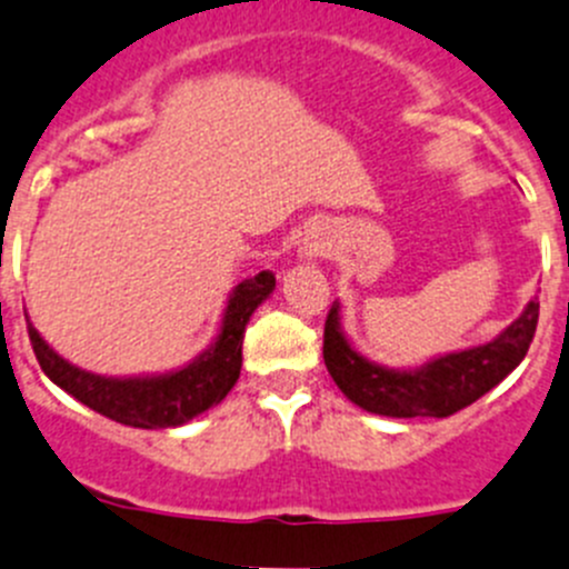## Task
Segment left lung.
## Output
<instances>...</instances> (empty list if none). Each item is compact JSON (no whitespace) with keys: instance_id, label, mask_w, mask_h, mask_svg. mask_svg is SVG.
Listing matches in <instances>:
<instances>
[{"instance_id":"left-lung-1","label":"left lung","mask_w":569,"mask_h":569,"mask_svg":"<svg viewBox=\"0 0 569 569\" xmlns=\"http://www.w3.org/2000/svg\"><path fill=\"white\" fill-rule=\"evenodd\" d=\"M537 319L539 302L531 300L526 311L487 345L445 352L422 367L395 369L369 361L352 347L341 328V302H333L325 322L322 356L336 386L363 411L395 419L450 417L520 367L537 333Z\"/></svg>"}]
</instances>
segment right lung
Segmentation results:
<instances>
[{
	"label": "right lung",
	"mask_w": 569,
	"mask_h": 569,
	"mask_svg": "<svg viewBox=\"0 0 569 569\" xmlns=\"http://www.w3.org/2000/svg\"><path fill=\"white\" fill-rule=\"evenodd\" d=\"M274 274L258 272L230 291L224 306L219 333L206 350L191 358L186 367L169 369L161 375H130V378H108L74 367L43 341V336L27 322L32 352L41 363L43 375L69 391L82 406L93 408L113 422L130 428H178L189 419L200 417L208 408L219 406L233 389L241 372V341L244 328L256 308L272 295Z\"/></svg>",
	"instance_id": "right-lung-1"
}]
</instances>
